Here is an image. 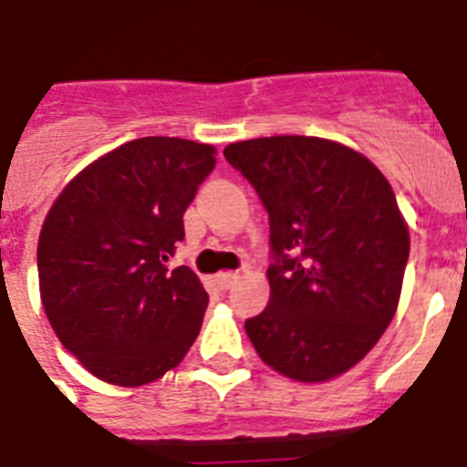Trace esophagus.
<instances>
[{"mask_svg": "<svg viewBox=\"0 0 467 467\" xmlns=\"http://www.w3.org/2000/svg\"><path fill=\"white\" fill-rule=\"evenodd\" d=\"M237 280H240V275H237V273H218V275H215V283H218V287H221V290H230V287H233Z\"/></svg>", "mask_w": 467, "mask_h": 467, "instance_id": "esophagus-1", "label": "esophagus"}]
</instances>
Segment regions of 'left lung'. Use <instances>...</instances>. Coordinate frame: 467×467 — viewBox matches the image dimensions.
I'll use <instances>...</instances> for the list:
<instances>
[{"label": "left lung", "instance_id": "8db88e82", "mask_svg": "<svg viewBox=\"0 0 467 467\" xmlns=\"http://www.w3.org/2000/svg\"><path fill=\"white\" fill-rule=\"evenodd\" d=\"M271 223V302L244 321L259 358L319 384L355 367L396 314L410 233L365 155L319 136L230 143Z\"/></svg>", "mask_w": 467, "mask_h": 467}]
</instances>
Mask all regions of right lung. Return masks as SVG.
Returning <instances> with one entry per match:
<instances>
[{
  "mask_svg": "<svg viewBox=\"0 0 467 467\" xmlns=\"http://www.w3.org/2000/svg\"><path fill=\"white\" fill-rule=\"evenodd\" d=\"M215 168L208 143L146 136L83 168L49 208L37 278L49 326L93 377L143 386L177 367L208 295L189 266L168 271L182 215Z\"/></svg>",
  "mask_w": 467,
  "mask_h": 467,
  "instance_id": "obj_1",
  "label": "right lung"
}]
</instances>
